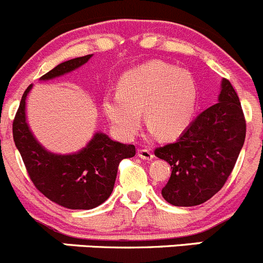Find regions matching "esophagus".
<instances>
[{"label":"esophagus","instance_id":"1","mask_svg":"<svg viewBox=\"0 0 263 263\" xmlns=\"http://www.w3.org/2000/svg\"><path fill=\"white\" fill-rule=\"evenodd\" d=\"M137 155H138V157H139V158H142V160H147V161H151L153 157H155V156H153V153L151 152L149 149H145V148L138 149Z\"/></svg>","mask_w":263,"mask_h":263}]
</instances>
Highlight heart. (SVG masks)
I'll use <instances>...</instances> for the list:
<instances>
[{
  "label": "heart",
  "instance_id": "heart-1",
  "mask_svg": "<svg viewBox=\"0 0 263 263\" xmlns=\"http://www.w3.org/2000/svg\"><path fill=\"white\" fill-rule=\"evenodd\" d=\"M197 85L186 70L162 61H151L126 72L119 92L108 93L103 111L114 128L130 138L147 125L163 139L176 138L188 129L196 114Z\"/></svg>",
  "mask_w": 263,
  "mask_h": 263
}]
</instances>
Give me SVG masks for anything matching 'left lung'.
<instances>
[{
  "mask_svg": "<svg viewBox=\"0 0 263 263\" xmlns=\"http://www.w3.org/2000/svg\"><path fill=\"white\" fill-rule=\"evenodd\" d=\"M246 139V119L228 79L221 82L219 103L199 114L175 143L155 149L170 163L162 197L178 207L204 203L223 186Z\"/></svg>",
  "mask_w": 263,
  "mask_h": 263,
  "instance_id": "8db88e82",
  "label": "left lung"
}]
</instances>
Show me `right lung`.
I'll use <instances>...</instances> for the list:
<instances>
[{"label":"right lung","instance_id":"right-lung-1","mask_svg":"<svg viewBox=\"0 0 263 263\" xmlns=\"http://www.w3.org/2000/svg\"><path fill=\"white\" fill-rule=\"evenodd\" d=\"M92 54L69 60L44 74L41 80L61 77L84 65ZM27 88L12 123V135L28 175L35 188L54 203L70 210H90L102 204L112 193L119 163L135 156L133 144L96 133L89 143L72 155L48 152L30 132L25 118Z\"/></svg>","mask_w":263,"mask_h":263}]
</instances>
